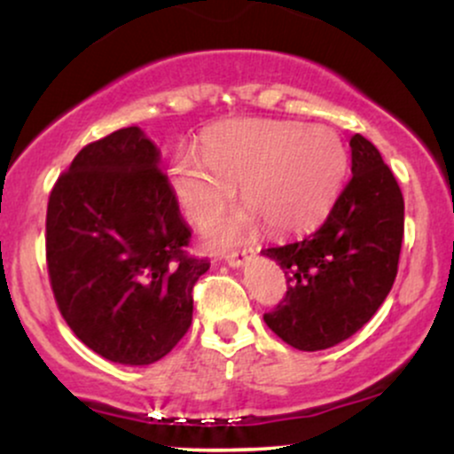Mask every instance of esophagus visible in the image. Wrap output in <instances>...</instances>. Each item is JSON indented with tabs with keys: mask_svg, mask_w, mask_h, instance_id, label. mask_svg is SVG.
I'll use <instances>...</instances> for the list:
<instances>
[{
	"mask_svg": "<svg viewBox=\"0 0 454 454\" xmlns=\"http://www.w3.org/2000/svg\"><path fill=\"white\" fill-rule=\"evenodd\" d=\"M252 254H254V247H249V249H234V252L223 254V260H226V262L231 264V267H241V264L249 256H252Z\"/></svg>",
	"mask_w": 454,
	"mask_h": 454,
	"instance_id": "esophagus-1",
	"label": "esophagus"
}]
</instances>
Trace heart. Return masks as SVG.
<instances>
[{"mask_svg": "<svg viewBox=\"0 0 454 454\" xmlns=\"http://www.w3.org/2000/svg\"><path fill=\"white\" fill-rule=\"evenodd\" d=\"M202 162L179 153L170 185L194 223H209L241 185L247 211L213 223L215 241H234L260 217L273 234L316 226L331 209L348 155L341 138L325 126H299L273 119H239L209 129L200 140Z\"/></svg>", "mask_w": 454, "mask_h": 454, "instance_id": "b5f03b06", "label": "heart"}]
</instances>
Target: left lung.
I'll list each match as a JSON object with an SVG mask.
<instances>
[{"label":"left lung","mask_w":454,"mask_h":454,"mask_svg":"<svg viewBox=\"0 0 454 454\" xmlns=\"http://www.w3.org/2000/svg\"><path fill=\"white\" fill-rule=\"evenodd\" d=\"M352 179L325 223L301 241L262 249L288 278L286 299L264 322L296 350L337 346L367 325L397 278L403 194L380 151L350 138Z\"/></svg>","instance_id":"8db88e82"}]
</instances>
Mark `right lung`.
<instances>
[{"mask_svg": "<svg viewBox=\"0 0 454 454\" xmlns=\"http://www.w3.org/2000/svg\"><path fill=\"white\" fill-rule=\"evenodd\" d=\"M190 228L160 151L132 126L76 153L46 209V267L57 307L100 356L151 364L192 325L209 260L187 256Z\"/></svg>", "mask_w": 454, "mask_h": 454, "instance_id": "1", "label": "right lung"}]
</instances>
